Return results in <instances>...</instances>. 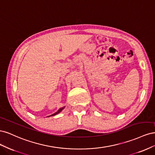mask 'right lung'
<instances>
[{
	"instance_id": "1",
	"label": "right lung",
	"mask_w": 155,
	"mask_h": 155,
	"mask_svg": "<svg viewBox=\"0 0 155 155\" xmlns=\"http://www.w3.org/2000/svg\"><path fill=\"white\" fill-rule=\"evenodd\" d=\"M64 107H61V109H59L57 112H55V113H54V114H51V115H50V116H54V115H56V114H58V113H59V112H61V111L63 109H64Z\"/></svg>"
}]
</instances>
